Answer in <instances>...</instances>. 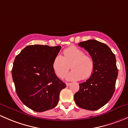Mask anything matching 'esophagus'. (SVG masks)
<instances>
[{"mask_svg": "<svg viewBox=\"0 0 128 128\" xmlns=\"http://www.w3.org/2000/svg\"><path fill=\"white\" fill-rule=\"evenodd\" d=\"M70 84H71L70 82H66V86H69Z\"/></svg>", "mask_w": 128, "mask_h": 128, "instance_id": "1", "label": "esophagus"}]
</instances>
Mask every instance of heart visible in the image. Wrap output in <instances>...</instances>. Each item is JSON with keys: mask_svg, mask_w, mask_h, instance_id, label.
Instances as JSON below:
<instances>
[{"mask_svg": "<svg viewBox=\"0 0 128 128\" xmlns=\"http://www.w3.org/2000/svg\"><path fill=\"white\" fill-rule=\"evenodd\" d=\"M64 56L57 55L52 62V68L58 77L63 78L70 69L66 76L68 80H86L93 73L94 62L90 56L85 55L82 50L76 46H71L64 50Z\"/></svg>", "mask_w": 128, "mask_h": 128, "instance_id": "obj_1", "label": "heart"}]
</instances>
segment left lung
<instances>
[{"mask_svg":"<svg viewBox=\"0 0 128 128\" xmlns=\"http://www.w3.org/2000/svg\"><path fill=\"white\" fill-rule=\"evenodd\" d=\"M91 56L94 62L93 73L86 82L80 84L74 99L80 108L96 110L104 106L113 96L118 76L115 55L108 46L94 39L78 44Z\"/></svg>","mask_w":128,"mask_h":128,"instance_id":"1","label":"left lung"}]
</instances>
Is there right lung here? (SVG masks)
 <instances>
[{
	"label": "right lung",
	"mask_w": 128,
	"mask_h": 128,
	"mask_svg": "<svg viewBox=\"0 0 128 128\" xmlns=\"http://www.w3.org/2000/svg\"><path fill=\"white\" fill-rule=\"evenodd\" d=\"M61 46H28L15 57L12 74L16 92L23 104L42 112L58 103L60 92L66 87L58 78L52 62Z\"/></svg>",
	"instance_id": "1"
}]
</instances>
